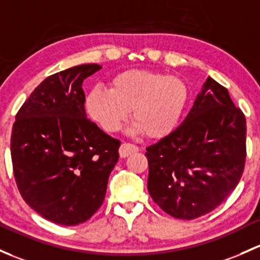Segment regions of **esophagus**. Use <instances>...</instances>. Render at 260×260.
<instances>
[{"instance_id":"obj_1","label":"esophagus","mask_w":260,"mask_h":260,"mask_svg":"<svg viewBox=\"0 0 260 260\" xmlns=\"http://www.w3.org/2000/svg\"><path fill=\"white\" fill-rule=\"evenodd\" d=\"M136 152H138V147L132 143H122L121 148H119V155H121L122 158L128 157V155Z\"/></svg>"}]
</instances>
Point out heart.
<instances>
[{
    "label": "heart",
    "mask_w": 260,
    "mask_h": 260,
    "mask_svg": "<svg viewBox=\"0 0 260 260\" xmlns=\"http://www.w3.org/2000/svg\"><path fill=\"white\" fill-rule=\"evenodd\" d=\"M188 102L187 84L177 76L131 70L111 82V91L95 87L87 95V111L106 132H117L128 112L136 132L159 139L178 125Z\"/></svg>",
    "instance_id": "1"
}]
</instances>
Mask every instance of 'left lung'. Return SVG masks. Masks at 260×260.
<instances>
[{"label":"left lung","instance_id":"left-lung-1","mask_svg":"<svg viewBox=\"0 0 260 260\" xmlns=\"http://www.w3.org/2000/svg\"><path fill=\"white\" fill-rule=\"evenodd\" d=\"M245 138L244 113L209 77L182 124L146 148L152 199L178 219L214 210L242 178Z\"/></svg>","mask_w":260,"mask_h":260}]
</instances>
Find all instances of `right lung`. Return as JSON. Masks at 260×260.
I'll return each instance as SVG.
<instances>
[{
	"instance_id": "right-lung-1",
	"label": "right lung",
	"mask_w": 260,
	"mask_h": 260,
	"mask_svg": "<svg viewBox=\"0 0 260 260\" xmlns=\"http://www.w3.org/2000/svg\"><path fill=\"white\" fill-rule=\"evenodd\" d=\"M81 64L41 82L16 114L13 176L22 198L61 225L88 220L105 201L121 142L87 118L82 84L101 70Z\"/></svg>"
}]
</instances>
